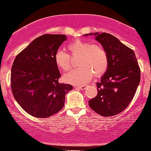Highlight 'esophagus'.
<instances>
[{"label":"esophagus","mask_w":151,"mask_h":151,"mask_svg":"<svg viewBox=\"0 0 151 151\" xmlns=\"http://www.w3.org/2000/svg\"><path fill=\"white\" fill-rule=\"evenodd\" d=\"M76 88H78V89H81V90H85L87 87V85H80V86H76L75 87Z\"/></svg>","instance_id":"1"}]
</instances>
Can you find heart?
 <instances>
[{"label":"heart","instance_id":"heart-1","mask_svg":"<svg viewBox=\"0 0 151 151\" xmlns=\"http://www.w3.org/2000/svg\"><path fill=\"white\" fill-rule=\"evenodd\" d=\"M67 49L72 55L80 56L79 68L64 76L67 83L74 85L85 84L92 79L94 73L101 76L107 69L108 55L106 50L99 45H90L83 40H75L67 45ZM56 66L63 71L70 68V57L64 50H58L54 56Z\"/></svg>","mask_w":151,"mask_h":151}]
</instances>
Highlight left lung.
Masks as SVG:
<instances>
[{"instance_id":"obj_1","label":"left lung","mask_w":151,"mask_h":151,"mask_svg":"<svg viewBox=\"0 0 151 151\" xmlns=\"http://www.w3.org/2000/svg\"><path fill=\"white\" fill-rule=\"evenodd\" d=\"M108 55L106 71L96 83L98 94L89 101L93 111L104 117L115 115L128 106L141 79V72L134 51L113 35L91 33Z\"/></svg>"}]
</instances>
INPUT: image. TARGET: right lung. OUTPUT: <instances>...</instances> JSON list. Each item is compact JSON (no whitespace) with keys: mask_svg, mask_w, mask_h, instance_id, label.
<instances>
[{"mask_svg":"<svg viewBox=\"0 0 151 151\" xmlns=\"http://www.w3.org/2000/svg\"><path fill=\"white\" fill-rule=\"evenodd\" d=\"M66 40L61 34H45L18 54L11 69V88L17 102L29 115L45 118L64 106L65 95L73 90L59 82L61 74L54 56Z\"/></svg>","mask_w":151,"mask_h":151,"instance_id":"add662e5","label":"right lung"}]
</instances>
